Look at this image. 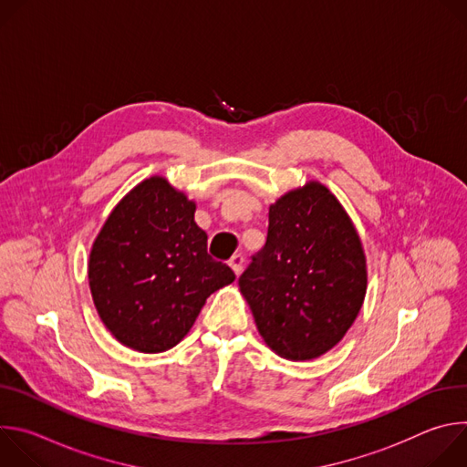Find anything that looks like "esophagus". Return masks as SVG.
<instances>
[{
	"instance_id": "1",
	"label": "esophagus",
	"mask_w": 467,
	"mask_h": 467,
	"mask_svg": "<svg viewBox=\"0 0 467 467\" xmlns=\"http://www.w3.org/2000/svg\"><path fill=\"white\" fill-rule=\"evenodd\" d=\"M229 265H231L233 272H234L236 275H240V274H242V268H244V256H242V254H233L231 260H229Z\"/></svg>"
}]
</instances>
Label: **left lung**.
<instances>
[{"label":"left lung","instance_id":"left-lung-1","mask_svg":"<svg viewBox=\"0 0 467 467\" xmlns=\"http://www.w3.org/2000/svg\"><path fill=\"white\" fill-rule=\"evenodd\" d=\"M360 238L323 184L288 192L268 214L264 247L238 279L264 342L290 360L335 348L366 296Z\"/></svg>","mask_w":467,"mask_h":467}]
</instances>
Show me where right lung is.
<instances>
[{
	"mask_svg": "<svg viewBox=\"0 0 467 467\" xmlns=\"http://www.w3.org/2000/svg\"><path fill=\"white\" fill-rule=\"evenodd\" d=\"M195 205L162 177L132 188L105 222L88 262L101 321L123 346L162 353L192 328L207 297L234 281L207 251Z\"/></svg>",
	"mask_w": 467,
	"mask_h": 467,
	"instance_id": "add662e5",
	"label": "right lung"
}]
</instances>
